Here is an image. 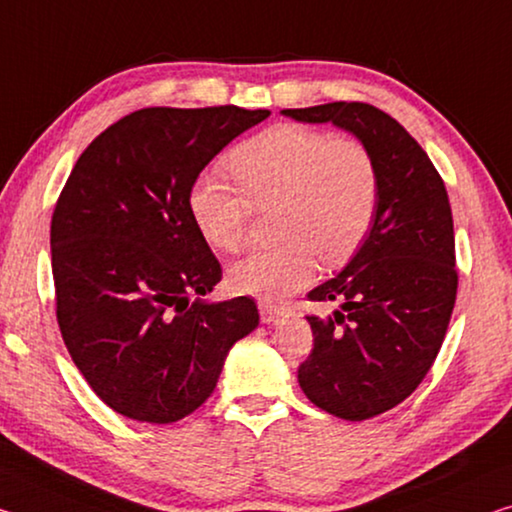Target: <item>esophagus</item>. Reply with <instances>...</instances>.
I'll return each instance as SVG.
<instances>
[{
    "label": "esophagus",
    "instance_id": "obj_1",
    "mask_svg": "<svg viewBox=\"0 0 512 512\" xmlns=\"http://www.w3.org/2000/svg\"><path fill=\"white\" fill-rule=\"evenodd\" d=\"M257 310L259 316H262V323H271L280 316V307L269 303V300H257Z\"/></svg>",
    "mask_w": 512,
    "mask_h": 512
}]
</instances>
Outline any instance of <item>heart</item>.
<instances>
[{
  "label": "heart",
  "mask_w": 512,
  "mask_h": 512,
  "mask_svg": "<svg viewBox=\"0 0 512 512\" xmlns=\"http://www.w3.org/2000/svg\"><path fill=\"white\" fill-rule=\"evenodd\" d=\"M243 192L205 173L189 191V209L209 246L237 253L255 209L278 207V246L243 257L230 269L232 291L278 303L312 280L319 257L339 264L367 239L380 202V170L358 139L303 125H275L230 154Z\"/></svg>",
  "instance_id": "1"
}]
</instances>
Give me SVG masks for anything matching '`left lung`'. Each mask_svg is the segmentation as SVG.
Returning <instances> with one entry per match:
<instances>
[{
  "mask_svg": "<svg viewBox=\"0 0 512 512\" xmlns=\"http://www.w3.org/2000/svg\"><path fill=\"white\" fill-rule=\"evenodd\" d=\"M282 113L348 129L380 170L369 237L342 273L307 294L342 307L328 319L307 316L314 346L298 367L300 387L321 410L348 421L371 419L415 392L449 328L458 291L449 196L424 148L371 104L330 102Z\"/></svg>",
  "mask_w": 512,
  "mask_h": 512,
  "instance_id": "1",
  "label": "left lung"
}]
</instances>
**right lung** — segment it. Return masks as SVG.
Instances as JSON below:
<instances>
[{"label":"right lung","instance_id":"1","mask_svg":"<svg viewBox=\"0 0 512 512\" xmlns=\"http://www.w3.org/2000/svg\"><path fill=\"white\" fill-rule=\"evenodd\" d=\"M269 113L148 107L104 129L72 168L50 230L56 321L81 376L118 415H191L232 344L257 328L253 298L200 300L223 269L193 223L189 191Z\"/></svg>","mask_w":512,"mask_h":512}]
</instances>
